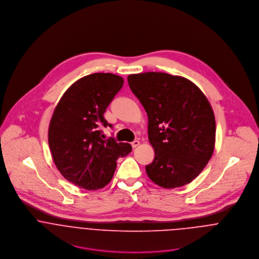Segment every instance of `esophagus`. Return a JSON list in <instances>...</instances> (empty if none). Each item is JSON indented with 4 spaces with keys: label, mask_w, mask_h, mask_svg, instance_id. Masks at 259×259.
<instances>
[{
    "label": "esophagus",
    "mask_w": 259,
    "mask_h": 259,
    "mask_svg": "<svg viewBox=\"0 0 259 259\" xmlns=\"http://www.w3.org/2000/svg\"><path fill=\"white\" fill-rule=\"evenodd\" d=\"M139 146H140V142L139 141H134L132 143V147L134 148H136L137 147H139Z\"/></svg>",
    "instance_id": "esophagus-1"
}]
</instances>
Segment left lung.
<instances>
[{"label":"left lung","instance_id":"1","mask_svg":"<svg viewBox=\"0 0 259 259\" xmlns=\"http://www.w3.org/2000/svg\"><path fill=\"white\" fill-rule=\"evenodd\" d=\"M132 92L148 117V141L154 159L148 178L163 188L192 182L210 159L215 144L211 106L189 79L165 73L130 74Z\"/></svg>","mask_w":259,"mask_h":259}]
</instances>
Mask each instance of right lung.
<instances>
[{
    "instance_id": "obj_1",
    "label": "right lung",
    "mask_w": 259,
    "mask_h": 259,
    "mask_svg": "<svg viewBox=\"0 0 259 259\" xmlns=\"http://www.w3.org/2000/svg\"><path fill=\"white\" fill-rule=\"evenodd\" d=\"M123 85L110 73L85 75L74 82L57 105L49 126V146L62 176L74 185L97 190L113 177L116 159L132 146L102 139L101 126H111L104 113Z\"/></svg>"
}]
</instances>
